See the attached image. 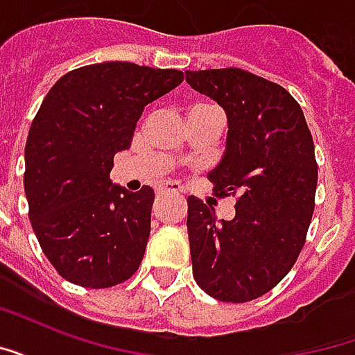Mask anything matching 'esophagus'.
I'll list each match as a JSON object with an SVG mask.
<instances>
[{
  "label": "esophagus",
  "mask_w": 355,
  "mask_h": 355,
  "mask_svg": "<svg viewBox=\"0 0 355 355\" xmlns=\"http://www.w3.org/2000/svg\"><path fill=\"white\" fill-rule=\"evenodd\" d=\"M157 192L159 193H182V188L177 182H162L157 186Z\"/></svg>",
  "instance_id": "34e87169"
}]
</instances>
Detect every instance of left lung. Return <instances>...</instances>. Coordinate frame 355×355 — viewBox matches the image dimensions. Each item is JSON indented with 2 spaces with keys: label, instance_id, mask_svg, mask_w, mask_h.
Segmentation results:
<instances>
[{
  "label": "left lung",
  "instance_id": "left-lung-1",
  "mask_svg": "<svg viewBox=\"0 0 355 355\" xmlns=\"http://www.w3.org/2000/svg\"><path fill=\"white\" fill-rule=\"evenodd\" d=\"M186 81L226 114V148L207 177L238 196L230 220L188 198L193 279L216 300L247 302L274 289L304 245L318 186L312 135L298 102L254 73L188 70Z\"/></svg>",
  "mask_w": 355,
  "mask_h": 355
}]
</instances>
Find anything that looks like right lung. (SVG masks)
Listing matches in <instances>:
<instances>
[{"label":"right lung","instance_id":"right-lung-1","mask_svg":"<svg viewBox=\"0 0 355 355\" xmlns=\"http://www.w3.org/2000/svg\"><path fill=\"white\" fill-rule=\"evenodd\" d=\"M184 73L131 62L72 70L51 87L24 150V192L43 253L70 283L104 289L129 279L150 236L154 190L112 184L142 110Z\"/></svg>","mask_w":355,"mask_h":355}]
</instances>
